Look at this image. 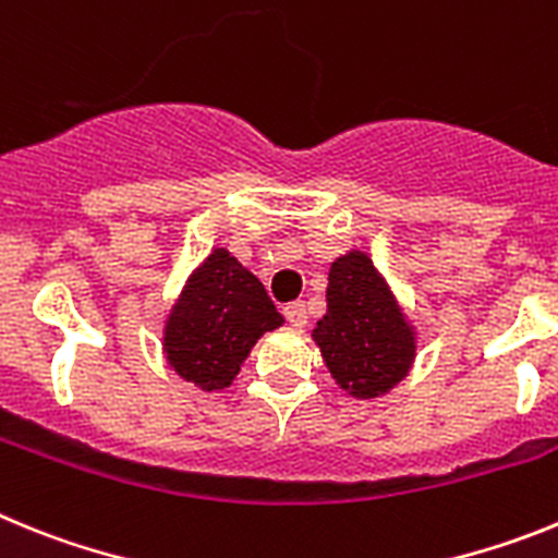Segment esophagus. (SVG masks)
<instances>
[{"mask_svg": "<svg viewBox=\"0 0 558 558\" xmlns=\"http://www.w3.org/2000/svg\"><path fill=\"white\" fill-rule=\"evenodd\" d=\"M284 318H288L293 327H304V324H307V307H304V302H290L288 307H284Z\"/></svg>", "mask_w": 558, "mask_h": 558, "instance_id": "esophagus-1", "label": "esophagus"}]
</instances>
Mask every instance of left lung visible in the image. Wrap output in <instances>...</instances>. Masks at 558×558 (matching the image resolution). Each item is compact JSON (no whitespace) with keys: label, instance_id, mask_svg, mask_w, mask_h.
I'll use <instances>...</instances> for the list:
<instances>
[{"label":"left lung","instance_id":"8db88e82","mask_svg":"<svg viewBox=\"0 0 558 558\" xmlns=\"http://www.w3.org/2000/svg\"><path fill=\"white\" fill-rule=\"evenodd\" d=\"M313 338L340 388L366 399L397 386L416 349L391 290L360 251L329 268L327 315Z\"/></svg>","mask_w":558,"mask_h":558}]
</instances>
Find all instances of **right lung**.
Instances as JSON below:
<instances>
[{"label": "right lung", "instance_id": "add662e5", "mask_svg": "<svg viewBox=\"0 0 558 558\" xmlns=\"http://www.w3.org/2000/svg\"><path fill=\"white\" fill-rule=\"evenodd\" d=\"M282 324L263 282L218 248L186 284L165 329L170 366L204 391L231 386L256 338Z\"/></svg>", "mask_w": 558, "mask_h": 558}]
</instances>
